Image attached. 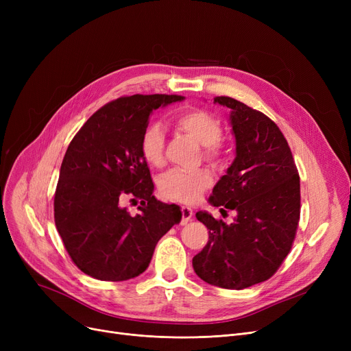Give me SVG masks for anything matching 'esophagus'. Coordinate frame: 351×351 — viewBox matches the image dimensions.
I'll use <instances>...</instances> for the list:
<instances>
[{
  "instance_id": "34e87169",
  "label": "esophagus",
  "mask_w": 351,
  "mask_h": 351,
  "mask_svg": "<svg viewBox=\"0 0 351 351\" xmlns=\"http://www.w3.org/2000/svg\"><path fill=\"white\" fill-rule=\"evenodd\" d=\"M180 212H182V225H186L188 222H191L192 220V216H193V210H192V208H189V206H182L180 208Z\"/></svg>"
}]
</instances>
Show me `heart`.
Wrapping results in <instances>:
<instances>
[{
  "label": "heart",
  "mask_w": 351,
  "mask_h": 351,
  "mask_svg": "<svg viewBox=\"0 0 351 351\" xmlns=\"http://www.w3.org/2000/svg\"><path fill=\"white\" fill-rule=\"evenodd\" d=\"M173 123L183 131L204 145V155L210 162H220L225 156L222 143L223 128L220 119L205 109L192 108L182 110L173 117ZM141 154L146 163L160 166L163 163L165 135L163 129L158 122L146 125L141 136ZM212 175L206 169L168 171L159 179L160 193L172 200L179 202H196L210 186Z\"/></svg>",
  "instance_id": "obj_1"
}]
</instances>
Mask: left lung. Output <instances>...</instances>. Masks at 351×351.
<instances>
[{"label":"left lung","mask_w":351,"mask_h":351,"mask_svg":"<svg viewBox=\"0 0 351 351\" xmlns=\"http://www.w3.org/2000/svg\"><path fill=\"white\" fill-rule=\"evenodd\" d=\"M215 102L232 109L236 158L209 202L237 216L226 225L196 213L209 241L192 265L206 283L242 290L270 279L289 254L300 219V176L285 135L269 117L230 97Z\"/></svg>","instance_id":"8db88e82"}]
</instances>
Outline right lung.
<instances>
[{
	"instance_id": "1",
	"label": "right lung",
	"mask_w": 351,
	"mask_h": 351,
	"mask_svg": "<svg viewBox=\"0 0 351 351\" xmlns=\"http://www.w3.org/2000/svg\"><path fill=\"white\" fill-rule=\"evenodd\" d=\"M182 99L121 97L99 108L71 141L53 196V219L71 261L90 278H136L149 266L159 239L180 222L179 206L152 195L139 143L152 110ZM126 195L141 200L139 215L120 206Z\"/></svg>"
}]
</instances>
